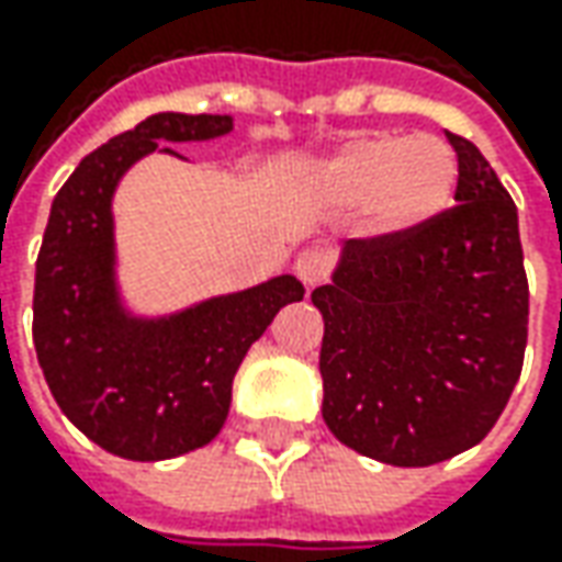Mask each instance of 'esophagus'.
<instances>
[{
  "instance_id": "1",
  "label": "esophagus",
  "mask_w": 562,
  "mask_h": 562,
  "mask_svg": "<svg viewBox=\"0 0 562 562\" xmlns=\"http://www.w3.org/2000/svg\"><path fill=\"white\" fill-rule=\"evenodd\" d=\"M328 269H331V252H328V249L310 247L293 259V271H296V278H300L306 288L322 284V281L328 278Z\"/></svg>"
}]
</instances>
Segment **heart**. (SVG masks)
<instances>
[{
	"label": "heart",
	"instance_id": "b5f03b06",
	"mask_svg": "<svg viewBox=\"0 0 562 562\" xmlns=\"http://www.w3.org/2000/svg\"><path fill=\"white\" fill-rule=\"evenodd\" d=\"M457 153L428 134H359L315 168L325 203L366 209L378 237L403 240L435 225L453 203Z\"/></svg>",
	"mask_w": 562,
	"mask_h": 562
}]
</instances>
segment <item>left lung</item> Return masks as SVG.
<instances>
[{"label": "left lung", "instance_id": "1", "mask_svg": "<svg viewBox=\"0 0 562 562\" xmlns=\"http://www.w3.org/2000/svg\"><path fill=\"white\" fill-rule=\"evenodd\" d=\"M447 140L460 205L403 240H347L313 291L325 318L322 419L350 450L406 469L485 438L529 337L516 205L475 143Z\"/></svg>", "mask_w": 562, "mask_h": 562}]
</instances>
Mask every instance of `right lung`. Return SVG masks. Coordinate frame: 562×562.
<instances>
[{"instance_id":"add662e5","label":"right lung","mask_w":562,"mask_h":562,"mask_svg":"<svg viewBox=\"0 0 562 562\" xmlns=\"http://www.w3.org/2000/svg\"><path fill=\"white\" fill-rule=\"evenodd\" d=\"M231 131V115H149L90 153L53 200L33 284L36 359L61 413L124 460L156 463L212 441L247 350L306 293L278 274L162 315L137 313L124 296L112 209L121 178L149 153L184 159L165 143Z\"/></svg>"}]
</instances>
